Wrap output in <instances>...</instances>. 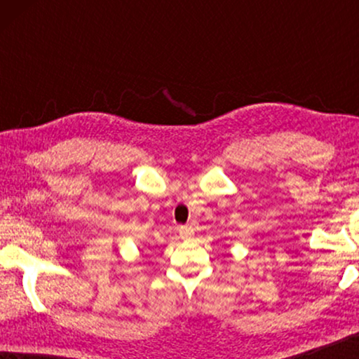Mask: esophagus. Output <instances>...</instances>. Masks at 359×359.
Listing matches in <instances>:
<instances>
[{
    "label": "esophagus",
    "instance_id": "34e87169",
    "mask_svg": "<svg viewBox=\"0 0 359 359\" xmlns=\"http://www.w3.org/2000/svg\"><path fill=\"white\" fill-rule=\"evenodd\" d=\"M191 233H193V230L189 227H180V237L181 238H189Z\"/></svg>",
    "mask_w": 359,
    "mask_h": 359
}]
</instances>
